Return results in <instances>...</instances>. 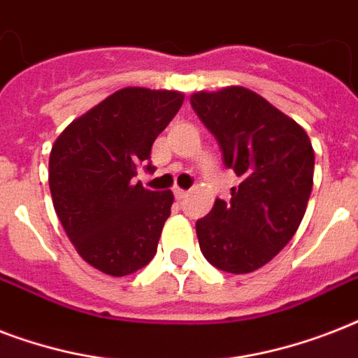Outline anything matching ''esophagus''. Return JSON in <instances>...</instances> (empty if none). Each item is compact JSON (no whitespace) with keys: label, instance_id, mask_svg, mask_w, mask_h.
Returning a JSON list of instances; mask_svg holds the SVG:
<instances>
[{"label":"esophagus","instance_id":"esophagus-1","mask_svg":"<svg viewBox=\"0 0 358 358\" xmlns=\"http://www.w3.org/2000/svg\"><path fill=\"white\" fill-rule=\"evenodd\" d=\"M174 196H176V201H184L185 196H187V191L180 189V187H174Z\"/></svg>","mask_w":358,"mask_h":358}]
</instances>
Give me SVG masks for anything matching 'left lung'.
<instances>
[{
    "instance_id": "1",
    "label": "left lung",
    "mask_w": 358,
    "mask_h": 358,
    "mask_svg": "<svg viewBox=\"0 0 358 358\" xmlns=\"http://www.w3.org/2000/svg\"><path fill=\"white\" fill-rule=\"evenodd\" d=\"M191 106L217 139L227 169L241 178L196 221L204 258L221 271L266 266L299 229L314 180V150L294 119L245 87L195 92Z\"/></svg>"
}]
</instances>
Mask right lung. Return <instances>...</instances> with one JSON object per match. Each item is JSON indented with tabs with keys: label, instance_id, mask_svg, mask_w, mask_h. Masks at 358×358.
<instances>
[{
	"label": "right lung",
	"instance_id": "add662e5",
	"mask_svg": "<svg viewBox=\"0 0 358 358\" xmlns=\"http://www.w3.org/2000/svg\"><path fill=\"white\" fill-rule=\"evenodd\" d=\"M182 103L178 91L126 87L72 120L53 143V208L76 250L98 271L124 277L156 255L173 191L145 189L134 176Z\"/></svg>",
	"mask_w": 358,
	"mask_h": 358
}]
</instances>
